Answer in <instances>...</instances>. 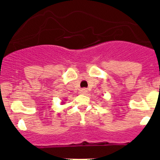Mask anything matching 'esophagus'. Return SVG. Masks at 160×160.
<instances>
[{"label": "esophagus", "mask_w": 160, "mask_h": 160, "mask_svg": "<svg viewBox=\"0 0 160 160\" xmlns=\"http://www.w3.org/2000/svg\"><path fill=\"white\" fill-rule=\"evenodd\" d=\"M80 93H81L82 94H86L87 93V90L85 88L82 89V90H80Z\"/></svg>", "instance_id": "34e87169"}]
</instances>
